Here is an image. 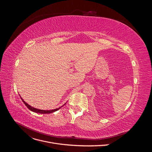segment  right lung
I'll return each mask as SVG.
<instances>
[{"instance_id":"1","label":"right lung","mask_w":152,"mask_h":152,"mask_svg":"<svg viewBox=\"0 0 152 152\" xmlns=\"http://www.w3.org/2000/svg\"><path fill=\"white\" fill-rule=\"evenodd\" d=\"M21 99H22V101H23V102L24 104L26 106V107L28 108L30 110H31V111L37 113H42V114L51 113H53V112H54L57 111V110H58L59 108H61V107H59V108H58L54 109V110H40V109H37V108H34V107H31V106H30L28 104H27L22 98H21ZM62 107H63V106H62Z\"/></svg>"}]
</instances>
